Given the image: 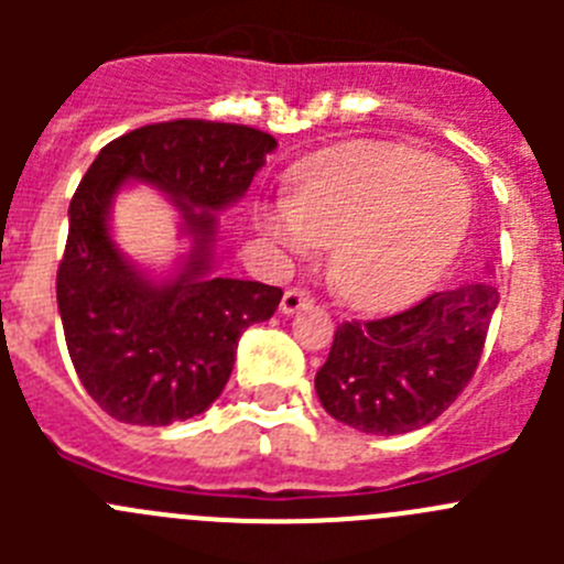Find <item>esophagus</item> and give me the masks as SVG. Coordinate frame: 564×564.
Returning <instances> with one entry per match:
<instances>
[{
  "label": "esophagus",
  "mask_w": 564,
  "mask_h": 564,
  "mask_svg": "<svg viewBox=\"0 0 564 564\" xmlns=\"http://www.w3.org/2000/svg\"><path fill=\"white\" fill-rule=\"evenodd\" d=\"M313 305L311 293L299 291V288H291V291H285V296H282V302H279V311L285 313V316H293V313L305 311V307Z\"/></svg>",
  "instance_id": "obj_1"
}]
</instances>
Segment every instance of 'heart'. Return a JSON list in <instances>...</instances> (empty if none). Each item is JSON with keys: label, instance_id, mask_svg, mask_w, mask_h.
I'll return each instance as SVG.
<instances>
[{"label": "heart", "instance_id": "heart-1", "mask_svg": "<svg viewBox=\"0 0 564 564\" xmlns=\"http://www.w3.org/2000/svg\"><path fill=\"white\" fill-rule=\"evenodd\" d=\"M471 220V192L455 166L398 143L338 149L293 174V197L265 212L279 248L311 257L330 248L344 302L395 307L449 265Z\"/></svg>", "mask_w": 564, "mask_h": 564}]
</instances>
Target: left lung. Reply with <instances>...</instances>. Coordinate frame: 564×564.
Wrapping results in <instances>:
<instances>
[{
  "label": "left lung",
  "mask_w": 564,
  "mask_h": 564,
  "mask_svg": "<svg viewBox=\"0 0 564 564\" xmlns=\"http://www.w3.org/2000/svg\"><path fill=\"white\" fill-rule=\"evenodd\" d=\"M497 302L500 293L486 276L432 293L395 316L344 322L316 372L318 401L327 415L367 435L421 430L475 376Z\"/></svg>",
  "instance_id": "obj_1"
}]
</instances>
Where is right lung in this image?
Masks as SVG:
<instances>
[{
    "mask_svg": "<svg viewBox=\"0 0 564 564\" xmlns=\"http://www.w3.org/2000/svg\"><path fill=\"white\" fill-rule=\"evenodd\" d=\"M276 149L273 134L237 123L169 121L115 138L69 200L56 299L64 338L89 398L115 421L169 426L226 390L242 330L268 322L282 291L217 273L226 208ZM161 191L189 251L149 269L113 239L111 208L131 185Z\"/></svg>",
    "mask_w": 564,
    "mask_h": 564,
    "instance_id": "right-lung-1",
    "label": "right lung"
}]
</instances>
